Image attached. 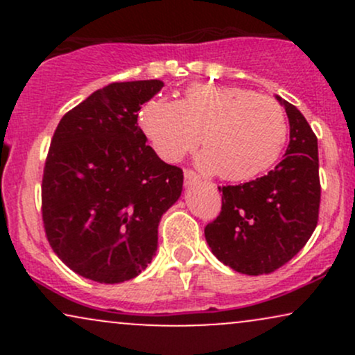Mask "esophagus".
Returning <instances> with one entry per match:
<instances>
[{
	"instance_id": "34e87169",
	"label": "esophagus",
	"mask_w": 355,
	"mask_h": 355,
	"mask_svg": "<svg viewBox=\"0 0 355 355\" xmlns=\"http://www.w3.org/2000/svg\"><path fill=\"white\" fill-rule=\"evenodd\" d=\"M183 175H185V185H191V183H197L198 180H200V175L190 168H187Z\"/></svg>"
}]
</instances>
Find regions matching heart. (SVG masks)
<instances>
[{"instance_id": "heart-1", "label": "heart", "mask_w": 355, "mask_h": 355, "mask_svg": "<svg viewBox=\"0 0 355 355\" xmlns=\"http://www.w3.org/2000/svg\"><path fill=\"white\" fill-rule=\"evenodd\" d=\"M138 125L155 152L180 162L203 146L200 165L229 182H248L279 162L288 135L284 108L245 88L190 85L177 101L141 105Z\"/></svg>"}]
</instances>
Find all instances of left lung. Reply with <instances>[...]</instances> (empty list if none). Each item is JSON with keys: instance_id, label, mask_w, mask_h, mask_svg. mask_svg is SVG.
I'll return each mask as SVG.
<instances>
[{"instance_id": "obj_1", "label": "left lung", "mask_w": 355, "mask_h": 355, "mask_svg": "<svg viewBox=\"0 0 355 355\" xmlns=\"http://www.w3.org/2000/svg\"><path fill=\"white\" fill-rule=\"evenodd\" d=\"M291 123V141L279 165L263 177L218 187L222 210L205 227L220 262L240 274H272L304 248L320 207L317 137L294 105L277 96Z\"/></svg>"}]
</instances>
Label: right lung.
I'll use <instances>...</instances> for the list:
<instances>
[{
  "label": "right lung",
  "instance_id": "1",
  "mask_svg": "<svg viewBox=\"0 0 355 355\" xmlns=\"http://www.w3.org/2000/svg\"><path fill=\"white\" fill-rule=\"evenodd\" d=\"M164 81L96 89L61 118L42 182L48 242L73 272L100 284L133 279L152 262L158 223L182 193L183 172L146 145L138 112Z\"/></svg>",
  "mask_w": 355,
  "mask_h": 355
}]
</instances>
